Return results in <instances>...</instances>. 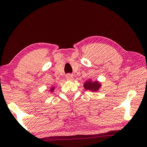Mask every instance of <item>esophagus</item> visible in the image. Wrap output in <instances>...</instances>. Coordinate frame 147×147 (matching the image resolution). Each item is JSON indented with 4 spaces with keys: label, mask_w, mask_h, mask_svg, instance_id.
Returning a JSON list of instances; mask_svg holds the SVG:
<instances>
[{
    "label": "esophagus",
    "mask_w": 147,
    "mask_h": 147,
    "mask_svg": "<svg viewBox=\"0 0 147 147\" xmlns=\"http://www.w3.org/2000/svg\"><path fill=\"white\" fill-rule=\"evenodd\" d=\"M66 78L67 80H72L73 79V76L72 75H70V74H68V75H66Z\"/></svg>",
    "instance_id": "obj_1"
}]
</instances>
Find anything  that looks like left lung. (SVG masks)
<instances>
[{
	"instance_id": "8db88e82",
	"label": "left lung",
	"mask_w": 147,
	"mask_h": 147,
	"mask_svg": "<svg viewBox=\"0 0 147 147\" xmlns=\"http://www.w3.org/2000/svg\"><path fill=\"white\" fill-rule=\"evenodd\" d=\"M83 87L86 90H90L92 92H98L101 87V83L97 81H92V80L85 81Z\"/></svg>"
}]
</instances>
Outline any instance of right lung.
Here are the masks:
<instances>
[{
  "label": "right lung",
  "instance_id": "add662e5",
  "mask_svg": "<svg viewBox=\"0 0 147 147\" xmlns=\"http://www.w3.org/2000/svg\"><path fill=\"white\" fill-rule=\"evenodd\" d=\"M54 89H55L54 87H52L51 88V90H50V91H51V92H53V90H54Z\"/></svg>",
  "mask_w": 147,
  "mask_h": 147
}]
</instances>
